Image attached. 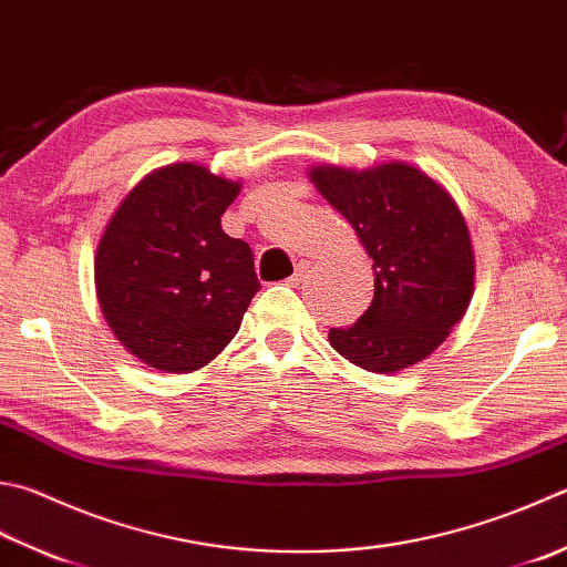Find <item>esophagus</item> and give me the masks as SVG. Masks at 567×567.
Segmentation results:
<instances>
[{"instance_id": "1", "label": "esophagus", "mask_w": 567, "mask_h": 567, "mask_svg": "<svg viewBox=\"0 0 567 567\" xmlns=\"http://www.w3.org/2000/svg\"><path fill=\"white\" fill-rule=\"evenodd\" d=\"M308 269H311V261H301V264H298V266H296V271H293V276H291V279H288V284H301V281L306 279Z\"/></svg>"}]
</instances>
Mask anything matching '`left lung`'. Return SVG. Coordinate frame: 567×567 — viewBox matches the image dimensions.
I'll use <instances>...</instances> for the list:
<instances>
[{
    "label": "left lung",
    "instance_id": "1",
    "mask_svg": "<svg viewBox=\"0 0 567 567\" xmlns=\"http://www.w3.org/2000/svg\"><path fill=\"white\" fill-rule=\"evenodd\" d=\"M318 192L368 249L375 296L330 346L370 372H398L424 360L462 320L474 291V254L454 199L404 163L375 169L316 167Z\"/></svg>",
    "mask_w": 567,
    "mask_h": 567
}]
</instances>
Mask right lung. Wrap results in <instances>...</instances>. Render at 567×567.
I'll use <instances>...</instances> for the list:
<instances>
[{"label": "right lung", "mask_w": 567, "mask_h": 567, "mask_svg": "<svg viewBox=\"0 0 567 567\" xmlns=\"http://www.w3.org/2000/svg\"><path fill=\"white\" fill-rule=\"evenodd\" d=\"M239 185L177 163L117 207L95 254V288L115 338L151 368L189 372L237 336L261 284L247 241L221 229Z\"/></svg>", "instance_id": "right-lung-1"}]
</instances>
